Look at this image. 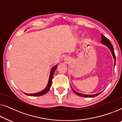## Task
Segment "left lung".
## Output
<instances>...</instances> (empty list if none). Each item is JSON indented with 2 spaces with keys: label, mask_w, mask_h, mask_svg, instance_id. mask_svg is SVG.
<instances>
[{
  "label": "left lung",
  "mask_w": 122,
  "mask_h": 122,
  "mask_svg": "<svg viewBox=\"0 0 122 122\" xmlns=\"http://www.w3.org/2000/svg\"><path fill=\"white\" fill-rule=\"evenodd\" d=\"M101 43H102V44L104 45V46H107V47L109 49L110 51H111L112 54V56H113V58H114V66H115V64H116V56H115L114 51V49H113V46H112V44H111V41H110L108 39V38H107L106 36H103L102 34V41H101ZM71 89H72V91H73V92H74L75 94H76V95H78V96H79L84 97H86V98L94 97L97 96L98 95L100 94L102 92H100L99 93H97V94H92V95L83 94H81V93H78L77 92H76V91H74V90L73 89L71 86Z\"/></svg>",
  "instance_id": "left-lung-1"
}]
</instances>
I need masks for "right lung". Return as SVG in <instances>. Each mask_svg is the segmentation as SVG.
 Here are the masks:
<instances>
[{
	"mask_svg": "<svg viewBox=\"0 0 122 122\" xmlns=\"http://www.w3.org/2000/svg\"><path fill=\"white\" fill-rule=\"evenodd\" d=\"M57 68V65H56V66H53V67L51 68V73H50V75H49V80H48V84L46 88H45L44 89H43V91H41L39 92L38 93H31V94H28V93H24L25 94L27 95V96H32V97H36V96H43L45 94H46V93L49 91V90L51 88V82H52V79H53V74L56 71V70Z\"/></svg>",
	"mask_w": 122,
	"mask_h": 122,
	"instance_id": "right-lung-1",
	"label": "right lung"
}]
</instances>
